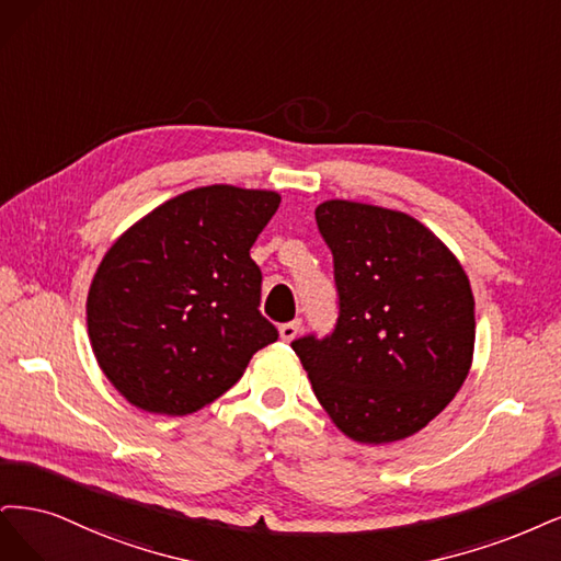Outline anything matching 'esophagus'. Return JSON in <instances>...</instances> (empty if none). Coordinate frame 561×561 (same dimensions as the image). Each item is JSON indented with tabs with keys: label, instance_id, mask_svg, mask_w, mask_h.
Masks as SVG:
<instances>
[{
	"label": "esophagus",
	"instance_id": "obj_1",
	"mask_svg": "<svg viewBox=\"0 0 561 561\" xmlns=\"http://www.w3.org/2000/svg\"><path fill=\"white\" fill-rule=\"evenodd\" d=\"M298 331H300V321L298 319L296 321H286V323H282V327H279V335L286 342H291L298 335Z\"/></svg>",
	"mask_w": 561,
	"mask_h": 561
}]
</instances>
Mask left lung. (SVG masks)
I'll return each instance as SVG.
<instances>
[{
	"instance_id": "left-lung-1",
	"label": "left lung",
	"mask_w": 561,
	"mask_h": 561,
	"mask_svg": "<svg viewBox=\"0 0 561 561\" xmlns=\"http://www.w3.org/2000/svg\"><path fill=\"white\" fill-rule=\"evenodd\" d=\"M314 216L333 254L337 321L331 335H302L291 347L345 436L403 440L447 408L471 370V284L455 254L403 211L329 201Z\"/></svg>"
}]
</instances>
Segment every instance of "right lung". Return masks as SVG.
I'll use <instances>...</instances> for the list:
<instances>
[{"label":"right lung","instance_id":"obj_1","mask_svg":"<svg viewBox=\"0 0 561 561\" xmlns=\"http://www.w3.org/2000/svg\"><path fill=\"white\" fill-rule=\"evenodd\" d=\"M282 197L238 186L162 203L106 251L88 291V335L106 379L135 408L191 414L279 337L251 261Z\"/></svg>","mask_w":561,"mask_h":561}]
</instances>
